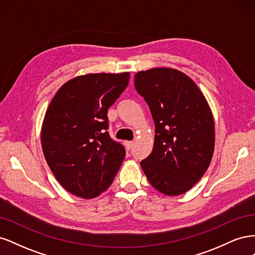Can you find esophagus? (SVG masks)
<instances>
[{
    "label": "esophagus",
    "instance_id": "obj_1",
    "mask_svg": "<svg viewBox=\"0 0 255 255\" xmlns=\"http://www.w3.org/2000/svg\"><path fill=\"white\" fill-rule=\"evenodd\" d=\"M126 148L128 149V150H130L133 148V145H134V142L133 141H126Z\"/></svg>",
    "mask_w": 255,
    "mask_h": 255
}]
</instances>
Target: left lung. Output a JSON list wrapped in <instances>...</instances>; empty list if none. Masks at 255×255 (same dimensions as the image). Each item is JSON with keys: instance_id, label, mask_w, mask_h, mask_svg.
Returning <instances> with one entry per match:
<instances>
[{"instance_id": "obj_1", "label": "left lung", "mask_w": 255, "mask_h": 255, "mask_svg": "<svg viewBox=\"0 0 255 255\" xmlns=\"http://www.w3.org/2000/svg\"><path fill=\"white\" fill-rule=\"evenodd\" d=\"M135 88L155 125L153 150L140 166L161 194L182 195L201 179L212 160L215 126L210 106L196 83L175 69L138 72Z\"/></svg>"}]
</instances>
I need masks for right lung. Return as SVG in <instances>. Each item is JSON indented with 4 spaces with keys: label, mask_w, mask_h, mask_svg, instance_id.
<instances>
[{
    "label": "right lung",
    "mask_w": 255,
    "mask_h": 255,
    "mask_svg": "<svg viewBox=\"0 0 255 255\" xmlns=\"http://www.w3.org/2000/svg\"><path fill=\"white\" fill-rule=\"evenodd\" d=\"M129 73L81 75L59 88L44 116L41 143L56 180L92 199L111 186L126 149L109 134L107 111L128 87Z\"/></svg>",
    "instance_id": "obj_1"
}]
</instances>
